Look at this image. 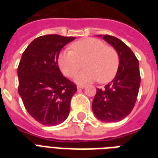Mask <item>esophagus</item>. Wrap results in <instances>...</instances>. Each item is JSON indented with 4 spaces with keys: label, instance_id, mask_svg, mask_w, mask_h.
<instances>
[{
    "label": "esophagus",
    "instance_id": "esophagus-1",
    "mask_svg": "<svg viewBox=\"0 0 158 158\" xmlns=\"http://www.w3.org/2000/svg\"><path fill=\"white\" fill-rule=\"evenodd\" d=\"M84 88H85L84 85H78V86H77V89H84Z\"/></svg>",
    "mask_w": 158,
    "mask_h": 158
}]
</instances>
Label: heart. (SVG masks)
Here are the masks:
<instances>
[{"instance_id": "heart-1", "label": "heart", "mask_w": 158, "mask_h": 158, "mask_svg": "<svg viewBox=\"0 0 158 158\" xmlns=\"http://www.w3.org/2000/svg\"><path fill=\"white\" fill-rule=\"evenodd\" d=\"M71 51H64L58 56V64L61 72L67 77L77 74L74 81L86 84L98 79L100 83H107L115 77L119 67V55L112 47L96 38H84L75 42Z\"/></svg>"}]
</instances>
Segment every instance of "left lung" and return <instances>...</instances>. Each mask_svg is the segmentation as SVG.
<instances>
[{
    "label": "left lung",
    "instance_id": "left-lung-1",
    "mask_svg": "<svg viewBox=\"0 0 158 158\" xmlns=\"http://www.w3.org/2000/svg\"><path fill=\"white\" fill-rule=\"evenodd\" d=\"M102 38L117 52L119 67L112 81L103 89H97L92 108L98 120L117 122L126 117L135 105L141 79L139 60L122 41L110 35Z\"/></svg>",
    "mask_w": 158,
    "mask_h": 158
}]
</instances>
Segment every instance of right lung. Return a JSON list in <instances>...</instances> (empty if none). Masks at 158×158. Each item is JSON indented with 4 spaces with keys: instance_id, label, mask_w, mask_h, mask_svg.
Instances as JSON below:
<instances>
[{
    "instance_id": "right-lung-1",
    "label": "right lung",
    "mask_w": 158,
    "mask_h": 158,
    "mask_svg": "<svg viewBox=\"0 0 158 158\" xmlns=\"http://www.w3.org/2000/svg\"><path fill=\"white\" fill-rule=\"evenodd\" d=\"M74 37H38L23 52L18 66L19 94L28 114L43 125L64 122L69 113L76 85L58 66L60 52Z\"/></svg>"
}]
</instances>
